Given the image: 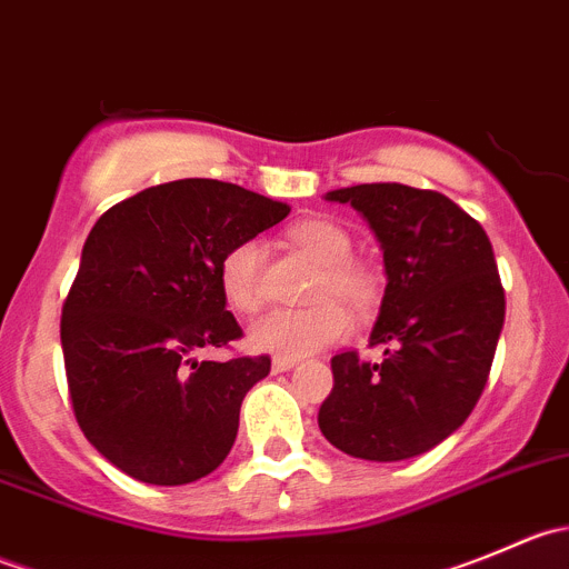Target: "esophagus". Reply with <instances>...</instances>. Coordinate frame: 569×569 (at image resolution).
<instances>
[{
    "instance_id": "obj_1",
    "label": "esophagus",
    "mask_w": 569,
    "mask_h": 569,
    "mask_svg": "<svg viewBox=\"0 0 569 569\" xmlns=\"http://www.w3.org/2000/svg\"><path fill=\"white\" fill-rule=\"evenodd\" d=\"M300 360H291V358H274L272 360V371L274 375H283V371H291Z\"/></svg>"
}]
</instances>
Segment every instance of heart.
<instances>
[{"label":"heart","mask_w":569,"mask_h":569,"mask_svg":"<svg viewBox=\"0 0 569 569\" xmlns=\"http://www.w3.org/2000/svg\"><path fill=\"white\" fill-rule=\"evenodd\" d=\"M291 239L321 267L317 286H313V300L321 302L306 311L267 313L250 327V343L278 358L302 360L332 347L352 330V319L336 299L347 302L352 311L366 313L375 308L380 286H377L375 272L352 261V237L336 222L306 220L291 228ZM261 267L263 244L258 239H242L222 256L220 289L228 306L242 313L261 308Z\"/></svg>","instance_id":"b5f03b06"}]
</instances>
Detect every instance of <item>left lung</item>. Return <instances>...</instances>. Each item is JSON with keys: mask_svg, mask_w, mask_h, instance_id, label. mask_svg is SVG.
Wrapping results in <instances>:
<instances>
[{"mask_svg": "<svg viewBox=\"0 0 569 569\" xmlns=\"http://www.w3.org/2000/svg\"><path fill=\"white\" fill-rule=\"evenodd\" d=\"M325 198L363 214L380 242L388 286L371 347L388 349L382 363L330 360L319 429L358 460H410L457 432L487 386L507 313L492 244L432 189L358 183Z\"/></svg>", "mask_w": 569, "mask_h": 569, "instance_id": "left-lung-1", "label": "left lung"}]
</instances>
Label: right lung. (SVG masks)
<instances>
[{
	"mask_svg": "<svg viewBox=\"0 0 569 569\" xmlns=\"http://www.w3.org/2000/svg\"><path fill=\"white\" fill-rule=\"evenodd\" d=\"M289 211L237 183L181 178L112 206L90 231L60 321L68 391L84 438L131 479L189 485L231 451L244 393L272 363L192 352L242 338L220 261Z\"/></svg>",
	"mask_w": 569,
	"mask_h": 569,
	"instance_id": "1",
	"label": "right lung"
}]
</instances>
